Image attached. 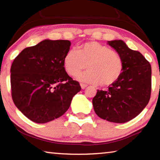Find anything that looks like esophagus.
I'll use <instances>...</instances> for the list:
<instances>
[{"label":"esophagus","mask_w":160,"mask_h":160,"mask_svg":"<svg viewBox=\"0 0 160 160\" xmlns=\"http://www.w3.org/2000/svg\"><path fill=\"white\" fill-rule=\"evenodd\" d=\"M80 86H81V88H82V90H84L85 88L86 87H87L88 85H86V84H83V83H80Z\"/></svg>","instance_id":"obj_1"}]
</instances>
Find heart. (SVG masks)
<instances>
[{
    "label": "heart",
    "mask_w": 160,
    "mask_h": 160,
    "mask_svg": "<svg viewBox=\"0 0 160 160\" xmlns=\"http://www.w3.org/2000/svg\"><path fill=\"white\" fill-rule=\"evenodd\" d=\"M68 75L76 76L86 68L88 70L78 76V80L93 85L109 86L122 75L124 62L121 55L110 48L95 41L85 42L68 51L62 60Z\"/></svg>",
    "instance_id": "1"
}]
</instances>
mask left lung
Here are the masks:
<instances>
[{
	"label": "left lung",
	"instance_id": "8db88e82",
	"mask_svg": "<svg viewBox=\"0 0 160 160\" xmlns=\"http://www.w3.org/2000/svg\"><path fill=\"white\" fill-rule=\"evenodd\" d=\"M121 55L124 69L119 80L106 91L98 90L93 108L103 120L125 123L138 116L148 105L151 95L152 69L138 51L131 50L121 40L108 42Z\"/></svg>",
	"mask_w": 160,
	"mask_h": 160
}]
</instances>
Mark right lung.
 Listing matches in <instances>:
<instances>
[{
	"mask_svg": "<svg viewBox=\"0 0 160 160\" xmlns=\"http://www.w3.org/2000/svg\"><path fill=\"white\" fill-rule=\"evenodd\" d=\"M70 45L69 40H42L22 50L12 63V99L34 122L46 123L60 118L81 90L79 82L63 67Z\"/></svg>",
	"mask_w": 160,
	"mask_h": 160,
	"instance_id": "1",
	"label": "right lung"
}]
</instances>
